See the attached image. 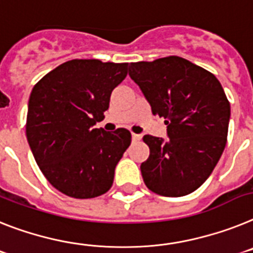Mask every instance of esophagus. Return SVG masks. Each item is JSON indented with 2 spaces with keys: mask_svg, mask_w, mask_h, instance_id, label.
Returning <instances> with one entry per match:
<instances>
[{
  "mask_svg": "<svg viewBox=\"0 0 253 253\" xmlns=\"http://www.w3.org/2000/svg\"><path fill=\"white\" fill-rule=\"evenodd\" d=\"M141 140V135H137V133H132V141L137 142Z\"/></svg>",
  "mask_w": 253,
  "mask_h": 253,
  "instance_id": "1",
  "label": "esophagus"
}]
</instances>
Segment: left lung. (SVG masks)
Here are the masks:
<instances>
[{"label":"left lung","instance_id":"8db88e82","mask_svg":"<svg viewBox=\"0 0 253 253\" xmlns=\"http://www.w3.org/2000/svg\"><path fill=\"white\" fill-rule=\"evenodd\" d=\"M128 74L168 132L167 140L142 137L150 149L140 167L146 187L168 197L193 192L227 145L230 103L223 86L214 74L178 56L132 62Z\"/></svg>","mask_w":253,"mask_h":253}]
</instances>
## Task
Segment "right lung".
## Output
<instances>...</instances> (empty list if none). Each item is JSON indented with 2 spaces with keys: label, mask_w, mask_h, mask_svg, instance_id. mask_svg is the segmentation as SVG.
<instances>
[{
  "label": "right lung",
  "mask_w": 253,
  "mask_h": 253,
  "mask_svg": "<svg viewBox=\"0 0 253 253\" xmlns=\"http://www.w3.org/2000/svg\"><path fill=\"white\" fill-rule=\"evenodd\" d=\"M128 63L71 60L34 85L26 116V137L34 159L56 190L93 199L113 184L114 169L131 144V132H107L111 94L127 76Z\"/></svg>",
  "instance_id": "right-lung-1"
}]
</instances>
